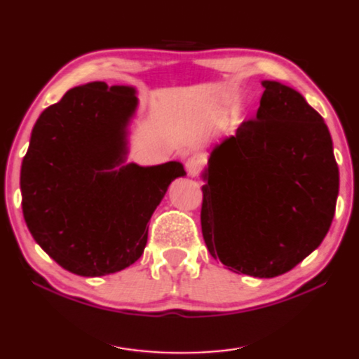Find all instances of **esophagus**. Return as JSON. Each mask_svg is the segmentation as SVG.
Masks as SVG:
<instances>
[{"label":"esophagus","mask_w":359,"mask_h":359,"mask_svg":"<svg viewBox=\"0 0 359 359\" xmlns=\"http://www.w3.org/2000/svg\"><path fill=\"white\" fill-rule=\"evenodd\" d=\"M203 169V161H201L200 156H190L189 159L185 161V170L190 177H196Z\"/></svg>","instance_id":"34e87169"}]
</instances>
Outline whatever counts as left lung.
Listing matches in <instances>:
<instances>
[{
	"label": "left lung",
	"instance_id": "left-lung-1",
	"mask_svg": "<svg viewBox=\"0 0 359 359\" xmlns=\"http://www.w3.org/2000/svg\"><path fill=\"white\" fill-rule=\"evenodd\" d=\"M262 84L257 117L211 151L200 218L213 259L236 273L273 278L329 232L338 165L320 114L297 90Z\"/></svg>",
	"mask_w": 359,
	"mask_h": 359
}]
</instances>
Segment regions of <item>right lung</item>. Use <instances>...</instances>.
Masks as SVG:
<instances>
[{
	"mask_svg": "<svg viewBox=\"0 0 359 359\" xmlns=\"http://www.w3.org/2000/svg\"><path fill=\"white\" fill-rule=\"evenodd\" d=\"M138 99L128 86L94 81L40 114L22 159V213L35 242L65 270L115 273L135 264L148 221L180 163L127 164V125Z\"/></svg>",
	"mask_w": 359,
	"mask_h": 359,
	"instance_id": "right-lung-1",
	"label": "right lung"
}]
</instances>
